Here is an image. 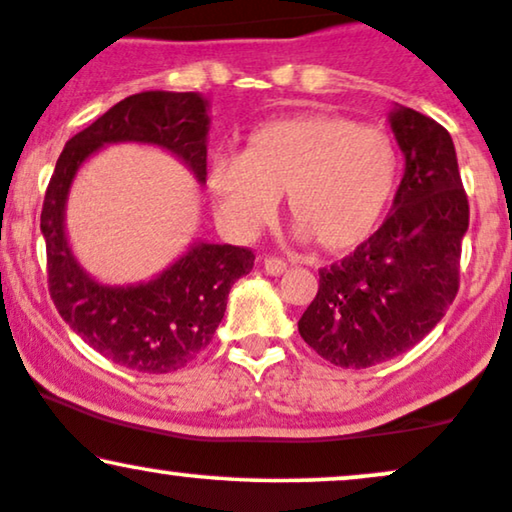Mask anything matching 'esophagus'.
<instances>
[{"instance_id":"obj_1","label":"esophagus","mask_w":512,"mask_h":512,"mask_svg":"<svg viewBox=\"0 0 512 512\" xmlns=\"http://www.w3.org/2000/svg\"><path fill=\"white\" fill-rule=\"evenodd\" d=\"M263 268H266L268 275H282L287 270V263L280 256H266L263 258Z\"/></svg>"}]
</instances>
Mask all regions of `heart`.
Returning <instances> with one entry per match:
<instances>
[{
  "instance_id": "heart-1",
  "label": "heart",
  "mask_w": 512,
  "mask_h": 512,
  "mask_svg": "<svg viewBox=\"0 0 512 512\" xmlns=\"http://www.w3.org/2000/svg\"><path fill=\"white\" fill-rule=\"evenodd\" d=\"M401 159L377 125L330 113H301L261 125L246 151H216L208 189L220 218L237 232L273 220L282 192L301 232L327 251L368 242L387 216Z\"/></svg>"
}]
</instances>
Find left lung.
Returning <instances> with one entry per match:
<instances>
[{
	"mask_svg": "<svg viewBox=\"0 0 512 512\" xmlns=\"http://www.w3.org/2000/svg\"><path fill=\"white\" fill-rule=\"evenodd\" d=\"M391 130L406 173L380 230L330 268L299 320V334L339 368H372L413 349L444 318L460 285V244L470 223L449 130L396 109Z\"/></svg>",
	"mask_w": 512,
	"mask_h": 512,
	"instance_id": "8db88e82",
	"label": "left lung"
}]
</instances>
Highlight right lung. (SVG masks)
<instances>
[{
  "instance_id": "obj_1",
  "label": "right lung",
  "mask_w": 512,
  "mask_h": 512,
  "mask_svg": "<svg viewBox=\"0 0 512 512\" xmlns=\"http://www.w3.org/2000/svg\"><path fill=\"white\" fill-rule=\"evenodd\" d=\"M206 102L197 92L149 90L111 106L63 147L44 192L40 227L56 311L109 361L137 372H173L211 344L227 294L254 268L249 246L197 244L156 280L102 287L82 273L63 235V204L80 163L111 142H149L173 151L206 180Z\"/></svg>"
}]
</instances>
